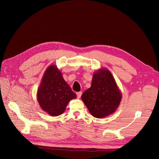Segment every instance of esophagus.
<instances>
[{"instance_id": "1", "label": "esophagus", "mask_w": 159, "mask_h": 159, "mask_svg": "<svg viewBox=\"0 0 159 159\" xmlns=\"http://www.w3.org/2000/svg\"><path fill=\"white\" fill-rule=\"evenodd\" d=\"M77 97L79 98H80V97H81V95H82V92L81 91H80V92H77Z\"/></svg>"}]
</instances>
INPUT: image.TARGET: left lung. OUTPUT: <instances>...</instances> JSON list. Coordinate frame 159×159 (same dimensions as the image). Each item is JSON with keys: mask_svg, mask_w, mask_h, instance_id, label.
Here are the masks:
<instances>
[{"mask_svg": "<svg viewBox=\"0 0 159 159\" xmlns=\"http://www.w3.org/2000/svg\"><path fill=\"white\" fill-rule=\"evenodd\" d=\"M81 98L94 117L102 119L116 110L122 93L110 70L101 68L94 73L91 87L82 93Z\"/></svg>", "mask_w": 159, "mask_h": 159, "instance_id": "left-lung-1", "label": "left lung"}]
</instances>
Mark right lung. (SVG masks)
Returning a JSON list of instances; mask_svg holds the SVG:
<instances>
[{"mask_svg": "<svg viewBox=\"0 0 159 159\" xmlns=\"http://www.w3.org/2000/svg\"><path fill=\"white\" fill-rule=\"evenodd\" d=\"M77 97L55 65L45 71L37 93L41 109L52 116L62 114L71 100Z\"/></svg>", "mask_w": 159, "mask_h": 159, "instance_id": "1", "label": "right lung"}]
</instances>
